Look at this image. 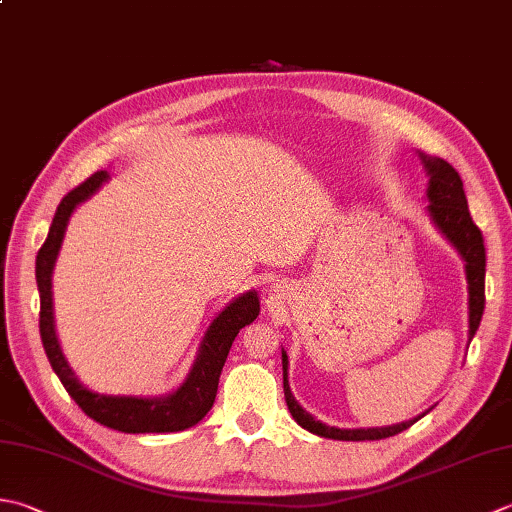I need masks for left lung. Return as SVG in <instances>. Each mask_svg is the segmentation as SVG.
Returning <instances> with one entry per match:
<instances>
[{"mask_svg":"<svg viewBox=\"0 0 512 512\" xmlns=\"http://www.w3.org/2000/svg\"><path fill=\"white\" fill-rule=\"evenodd\" d=\"M424 162V168L428 173V215L433 219V224L442 230V235L448 239L450 244L457 248V253L464 259L466 268V282H468V342L475 337L479 322H482L484 315V279H486V248H484V237L482 230H479L473 222V217L468 213V202L464 193L462 177H459L457 170L448 162L439 157H428L419 153ZM282 366H284V397L286 406L293 415L295 422L306 428L308 433L328 437V439H339V442H366V439H386L393 437L402 430L413 426L419 417L408 419L402 424L393 426H382V428H335L326 426L315 419L310 413L297 404V399L290 393L288 386V357L282 350ZM428 413V410H426ZM424 413V415H426Z\"/></svg>","mask_w":512,"mask_h":512,"instance_id":"left-lung-1","label":"left lung"}]
</instances>
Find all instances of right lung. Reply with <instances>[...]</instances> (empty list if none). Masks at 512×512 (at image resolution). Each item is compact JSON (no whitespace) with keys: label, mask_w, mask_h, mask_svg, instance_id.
Masks as SVG:
<instances>
[{"label":"right lung","mask_w":512,"mask_h":512,"mask_svg":"<svg viewBox=\"0 0 512 512\" xmlns=\"http://www.w3.org/2000/svg\"><path fill=\"white\" fill-rule=\"evenodd\" d=\"M104 182H108V173L106 170H97L84 184L70 190L62 202H59L46 242L37 253L35 277L39 288V302H42V306H39L42 344L59 382L64 384L68 395L75 399L77 406L90 419H95V422L113 430H122V433H177V430H186L197 422H202L208 410L213 408L219 375H222V368L226 364L228 350L233 346L239 330L253 324L257 319L259 297L255 290H248V293L233 299L213 319V324L208 326L202 339V346H199L193 368H190L184 384L175 393L162 397H135L102 395L86 388L73 373V368L68 366L62 346L57 342L53 317V268L59 248H62L64 242L70 215L90 195H95Z\"/></svg>","instance_id":"right-lung-1"}]
</instances>
